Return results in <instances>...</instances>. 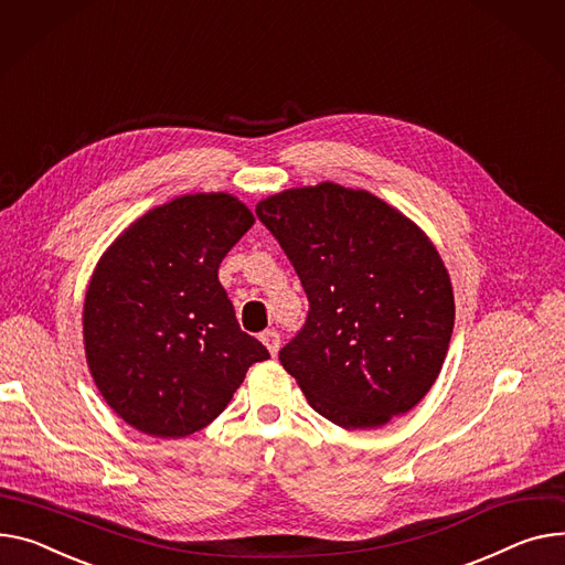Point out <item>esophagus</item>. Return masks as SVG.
<instances>
[{
  "instance_id": "esophagus-1",
  "label": "esophagus",
  "mask_w": 565,
  "mask_h": 565,
  "mask_svg": "<svg viewBox=\"0 0 565 565\" xmlns=\"http://www.w3.org/2000/svg\"><path fill=\"white\" fill-rule=\"evenodd\" d=\"M260 343L268 348V352H270L273 356H277V352H279V343H281V338H279V333H277L275 329H270V331H263V333H260Z\"/></svg>"
}]
</instances>
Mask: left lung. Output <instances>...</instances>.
<instances>
[{
  "mask_svg": "<svg viewBox=\"0 0 565 565\" xmlns=\"http://www.w3.org/2000/svg\"><path fill=\"white\" fill-rule=\"evenodd\" d=\"M309 297L279 361L311 408L377 429L434 386L455 329L445 263L416 222L361 188H288L256 204Z\"/></svg>",
  "mask_w": 565,
  "mask_h": 565,
  "instance_id": "obj_1",
  "label": "left lung"
}]
</instances>
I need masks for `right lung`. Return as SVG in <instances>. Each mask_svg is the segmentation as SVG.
<instances>
[{
	"label": "right lung",
	"mask_w": 565,
	"mask_h": 565,
	"mask_svg": "<svg viewBox=\"0 0 565 565\" xmlns=\"http://www.w3.org/2000/svg\"><path fill=\"white\" fill-rule=\"evenodd\" d=\"M252 224L236 195H181L136 217L99 256L84 299L86 361L106 404L140 434L200 431L247 367L270 359L217 281Z\"/></svg>",
	"instance_id": "right-lung-1"
}]
</instances>
